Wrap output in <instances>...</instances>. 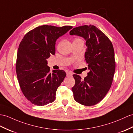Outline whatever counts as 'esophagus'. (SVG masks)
Here are the masks:
<instances>
[{"label":"esophagus","mask_w":133,"mask_h":133,"mask_svg":"<svg viewBox=\"0 0 133 133\" xmlns=\"http://www.w3.org/2000/svg\"><path fill=\"white\" fill-rule=\"evenodd\" d=\"M66 76L67 77H71V76H72V75H73L72 73L70 72V71H66Z\"/></svg>","instance_id":"1"}]
</instances>
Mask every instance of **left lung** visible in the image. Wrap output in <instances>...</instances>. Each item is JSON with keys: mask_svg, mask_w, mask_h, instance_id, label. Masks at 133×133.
I'll use <instances>...</instances> for the list:
<instances>
[{"mask_svg": "<svg viewBox=\"0 0 133 133\" xmlns=\"http://www.w3.org/2000/svg\"><path fill=\"white\" fill-rule=\"evenodd\" d=\"M69 34L86 41L85 58L90 70L83 81L79 75H73L76 81L72 89L74 99L82 105H95L104 98L112 85L116 68L112 43L94 25L74 28Z\"/></svg>", "mask_w": 133, "mask_h": 133, "instance_id": "8db88e82", "label": "left lung"}]
</instances>
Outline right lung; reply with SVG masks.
<instances>
[{"label": "right lung", "instance_id": "1", "mask_svg": "<svg viewBox=\"0 0 133 133\" xmlns=\"http://www.w3.org/2000/svg\"><path fill=\"white\" fill-rule=\"evenodd\" d=\"M73 27L42 25L26 34L18 48L16 70L23 94L33 104L42 106L52 103L66 73L50 72L47 59L55 54L56 41Z\"/></svg>", "mask_w": 133, "mask_h": 133}]
</instances>
